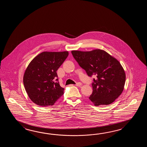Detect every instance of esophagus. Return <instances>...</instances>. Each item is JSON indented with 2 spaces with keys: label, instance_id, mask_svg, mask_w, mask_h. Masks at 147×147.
<instances>
[{
  "label": "esophagus",
  "instance_id": "34e87169",
  "mask_svg": "<svg viewBox=\"0 0 147 147\" xmlns=\"http://www.w3.org/2000/svg\"><path fill=\"white\" fill-rule=\"evenodd\" d=\"M81 84H81V82H77V83L76 84V86H80Z\"/></svg>",
  "mask_w": 147,
  "mask_h": 147
}]
</instances>
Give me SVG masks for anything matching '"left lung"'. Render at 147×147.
Listing matches in <instances>:
<instances>
[{
	"mask_svg": "<svg viewBox=\"0 0 147 147\" xmlns=\"http://www.w3.org/2000/svg\"><path fill=\"white\" fill-rule=\"evenodd\" d=\"M72 56L89 77L94 78L92 93L89 98L94 106L108 105L121 94L125 84V74L120 63L105 51L73 50Z\"/></svg>",
	"mask_w": 147,
	"mask_h": 147,
	"instance_id": "1",
	"label": "left lung"
}]
</instances>
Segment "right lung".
<instances>
[{"label":"right lung","instance_id":"1","mask_svg":"<svg viewBox=\"0 0 147 147\" xmlns=\"http://www.w3.org/2000/svg\"><path fill=\"white\" fill-rule=\"evenodd\" d=\"M68 51L42 52L34 58L25 71V90L34 103L53 106L63 94L64 88L58 81L57 70L68 56Z\"/></svg>","mask_w":147,"mask_h":147}]
</instances>
